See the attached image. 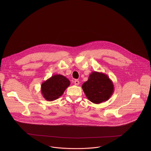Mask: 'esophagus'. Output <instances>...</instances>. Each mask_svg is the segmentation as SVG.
Wrapping results in <instances>:
<instances>
[{"instance_id": "1", "label": "esophagus", "mask_w": 151, "mask_h": 151, "mask_svg": "<svg viewBox=\"0 0 151 151\" xmlns=\"http://www.w3.org/2000/svg\"><path fill=\"white\" fill-rule=\"evenodd\" d=\"M79 84H80L79 81H78V80H76L74 81V84H75L76 86H78Z\"/></svg>"}]
</instances>
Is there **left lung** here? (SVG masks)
I'll return each instance as SVG.
<instances>
[{
    "mask_svg": "<svg viewBox=\"0 0 151 151\" xmlns=\"http://www.w3.org/2000/svg\"><path fill=\"white\" fill-rule=\"evenodd\" d=\"M82 88L89 101L99 104L109 100L114 92V85L108 75L98 71H93Z\"/></svg>",
    "mask_w": 151,
    "mask_h": 151,
    "instance_id": "obj_1",
    "label": "left lung"
}]
</instances>
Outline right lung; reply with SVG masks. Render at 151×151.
I'll use <instances>...</instances> for the list:
<instances>
[{"mask_svg":"<svg viewBox=\"0 0 151 151\" xmlns=\"http://www.w3.org/2000/svg\"><path fill=\"white\" fill-rule=\"evenodd\" d=\"M70 85V81L60 74L52 76L41 84V93L47 101H53L61 96L65 89Z\"/></svg>","mask_w":151,"mask_h":151,"instance_id":"1","label":"right lung"}]
</instances>
